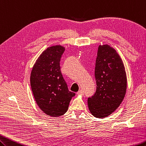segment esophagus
I'll return each mask as SVG.
<instances>
[{
    "label": "esophagus",
    "mask_w": 146,
    "mask_h": 146,
    "mask_svg": "<svg viewBox=\"0 0 146 146\" xmlns=\"http://www.w3.org/2000/svg\"><path fill=\"white\" fill-rule=\"evenodd\" d=\"M77 94L78 95H80V96H83L84 94V92L83 90H79L78 92H77Z\"/></svg>",
    "instance_id": "esophagus-1"
}]
</instances>
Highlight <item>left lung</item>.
<instances>
[{
    "mask_svg": "<svg viewBox=\"0 0 146 146\" xmlns=\"http://www.w3.org/2000/svg\"><path fill=\"white\" fill-rule=\"evenodd\" d=\"M94 95L87 102L90 113L97 118L111 115L121 104L127 89V77L121 58L114 48L100 45L96 58Z\"/></svg>",
    "mask_w": 146,
    "mask_h": 146,
    "instance_id": "obj_1",
    "label": "left lung"
}]
</instances>
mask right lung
<instances>
[{"label": "right lung", "mask_w": 146, "mask_h": 146, "mask_svg": "<svg viewBox=\"0 0 146 146\" xmlns=\"http://www.w3.org/2000/svg\"><path fill=\"white\" fill-rule=\"evenodd\" d=\"M65 48L60 45L48 47L38 57L31 74V86L39 108L51 117L64 115L76 94L68 89L60 67Z\"/></svg>", "instance_id": "obj_1"}]
</instances>
